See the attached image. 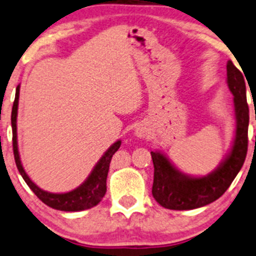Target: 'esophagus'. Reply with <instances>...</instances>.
Here are the masks:
<instances>
[{
  "instance_id": "esophagus-1",
  "label": "esophagus",
  "mask_w": 256,
  "mask_h": 256,
  "mask_svg": "<svg viewBox=\"0 0 256 256\" xmlns=\"http://www.w3.org/2000/svg\"><path fill=\"white\" fill-rule=\"evenodd\" d=\"M148 134H149V129H148L146 126L142 124L136 129V136H138V138H146Z\"/></svg>"
}]
</instances>
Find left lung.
<instances>
[{"label": "left lung", "instance_id": "1", "mask_svg": "<svg viewBox=\"0 0 256 256\" xmlns=\"http://www.w3.org/2000/svg\"><path fill=\"white\" fill-rule=\"evenodd\" d=\"M226 84L234 96L236 120V138L230 152L213 172L202 178H191L182 174L160 152H150L154 164L152 194L160 206L185 210L212 204L224 194L243 166L248 152L249 107L244 76L230 60L226 62Z\"/></svg>", "mask_w": 256, "mask_h": 256}]
</instances>
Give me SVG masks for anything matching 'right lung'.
Returning a JSON list of instances; mask_svg holds the SVG:
<instances>
[{
	"mask_svg": "<svg viewBox=\"0 0 256 256\" xmlns=\"http://www.w3.org/2000/svg\"><path fill=\"white\" fill-rule=\"evenodd\" d=\"M18 100H20V85L16 88V97L12 107V114H10V123H12V142H13V154H14L16 165H17L18 171L22 175L23 180L26 181L32 191L36 194V196L46 206L54 208L58 210H65V212H78V210H88V208L94 207L100 204L104 198V194L107 191L106 181L107 175L110 170V162L112 159L113 154L120 149L122 142L118 140L110 146L104 154V156L100 159L96 166L94 168L92 172L86 178L85 182L80 185L78 188L72 191L66 192V194H50V192L44 191L39 188L33 181L30 180V176L26 174L24 168L20 162V152H18L17 146V110H18Z\"/></svg>",
	"mask_w": 256,
	"mask_h": 256,
	"instance_id": "add662e5",
	"label": "right lung"
}]
</instances>
